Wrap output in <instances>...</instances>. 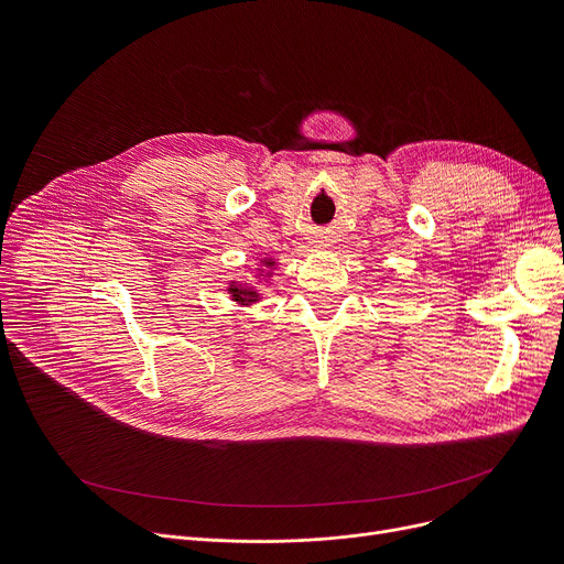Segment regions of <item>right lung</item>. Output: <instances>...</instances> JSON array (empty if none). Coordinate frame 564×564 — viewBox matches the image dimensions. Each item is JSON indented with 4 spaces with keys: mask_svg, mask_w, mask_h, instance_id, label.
<instances>
[{
    "mask_svg": "<svg viewBox=\"0 0 564 564\" xmlns=\"http://www.w3.org/2000/svg\"><path fill=\"white\" fill-rule=\"evenodd\" d=\"M276 270V258H260V264L256 267V281L258 283H247V281H228L226 290L228 297L242 308H249L253 304H258L262 300V294L258 290V285L262 281H270L272 274Z\"/></svg>",
    "mask_w": 564,
    "mask_h": 564,
    "instance_id": "obj_1",
    "label": "right lung"
}]
</instances>
